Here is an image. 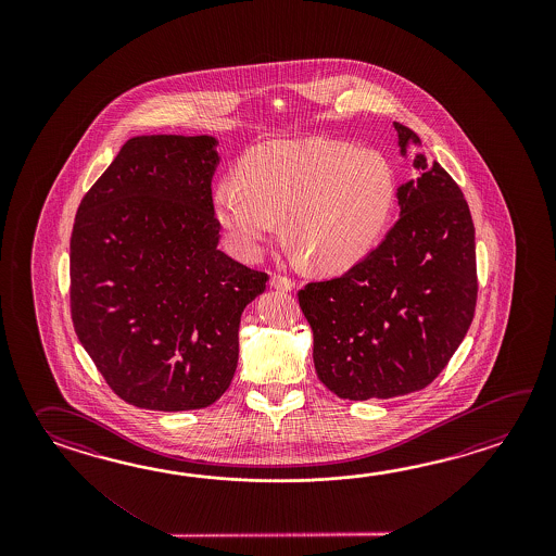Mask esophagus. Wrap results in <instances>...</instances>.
I'll return each mask as SVG.
<instances>
[{
	"mask_svg": "<svg viewBox=\"0 0 556 556\" xmlns=\"http://www.w3.org/2000/svg\"><path fill=\"white\" fill-rule=\"evenodd\" d=\"M270 286L276 288V290H282V292H290L292 288H294V282L288 278V276H282V274H273V278H270Z\"/></svg>",
	"mask_w": 556,
	"mask_h": 556,
	"instance_id": "1",
	"label": "esophagus"
}]
</instances>
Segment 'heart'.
<instances>
[{"label":"heart","instance_id":"obj_1","mask_svg":"<svg viewBox=\"0 0 556 556\" xmlns=\"http://www.w3.org/2000/svg\"><path fill=\"white\" fill-rule=\"evenodd\" d=\"M395 178L371 149L328 139L268 141L214 190V216L232 250L252 261L283 218L288 242L319 273H343L376 244Z\"/></svg>","mask_w":556,"mask_h":556}]
</instances>
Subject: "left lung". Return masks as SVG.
Here are the masks:
<instances>
[{
    "label": "left lung",
    "instance_id": "1",
    "mask_svg": "<svg viewBox=\"0 0 556 556\" xmlns=\"http://www.w3.org/2000/svg\"><path fill=\"white\" fill-rule=\"evenodd\" d=\"M402 154L419 137L393 123ZM419 177L397 189L400 218L340 278L298 302L314 331L319 381L342 400H388L427 388L450 364L477 304L475 226L459 185L415 154Z\"/></svg>",
    "mask_w": 556,
    "mask_h": 556
}]
</instances>
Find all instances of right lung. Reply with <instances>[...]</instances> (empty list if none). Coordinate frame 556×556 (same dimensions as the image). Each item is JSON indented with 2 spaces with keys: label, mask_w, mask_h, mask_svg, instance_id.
I'll list each match as a JSON object with an SVG mask.
<instances>
[{
  "label": "right lung",
  "mask_w": 556,
  "mask_h": 556,
  "mask_svg": "<svg viewBox=\"0 0 556 556\" xmlns=\"http://www.w3.org/2000/svg\"><path fill=\"white\" fill-rule=\"evenodd\" d=\"M216 139L142 135L87 190L72 232V319L121 400L202 409L235 378L244 307L268 274L216 249Z\"/></svg>",
  "instance_id": "1"
}]
</instances>
